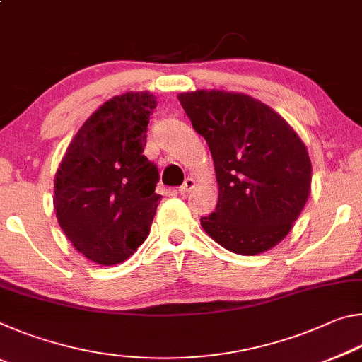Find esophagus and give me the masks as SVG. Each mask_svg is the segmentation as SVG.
<instances>
[{"instance_id":"obj_1","label":"esophagus","mask_w":362,"mask_h":362,"mask_svg":"<svg viewBox=\"0 0 362 362\" xmlns=\"http://www.w3.org/2000/svg\"><path fill=\"white\" fill-rule=\"evenodd\" d=\"M193 188H194V180L189 179V177H188V179H185V182H183L182 185L179 187V193L180 194H187V193L192 192Z\"/></svg>"}]
</instances>
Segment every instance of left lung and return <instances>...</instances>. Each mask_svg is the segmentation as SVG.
Here are the masks:
<instances>
[{
	"mask_svg": "<svg viewBox=\"0 0 362 362\" xmlns=\"http://www.w3.org/2000/svg\"><path fill=\"white\" fill-rule=\"evenodd\" d=\"M216 168L218 203L201 226L220 246L257 255L284 240L308 199L311 163L281 116L246 94H179Z\"/></svg>",
	"mask_w": 362,
	"mask_h": 362,
	"instance_id": "left-lung-1",
	"label": "left lung"
}]
</instances>
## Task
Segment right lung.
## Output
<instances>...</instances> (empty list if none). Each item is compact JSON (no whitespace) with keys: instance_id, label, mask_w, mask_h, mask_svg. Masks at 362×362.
<instances>
[{"instance_id":"obj_1","label":"right lung","mask_w":362,"mask_h":362,"mask_svg":"<svg viewBox=\"0 0 362 362\" xmlns=\"http://www.w3.org/2000/svg\"><path fill=\"white\" fill-rule=\"evenodd\" d=\"M156 100L126 93L86 119L54 183L60 228L86 259L103 267L129 259L150 233L161 194L158 168L144 155Z\"/></svg>"}]
</instances>
